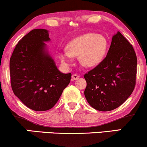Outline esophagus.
<instances>
[{"label": "esophagus", "mask_w": 147, "mask_h": 147, "mask_svg": "<svg viewBox=\"0 0 147 147\" xmlns=\"http://www.w3.org/2000/svg\"><path fill=\"white\" fill-rule=\"evenodd\" d=\"M79 78V76L75 74V75H72V81L77 80V79H78Z\"/></svg>", "instance_id": "1"}]
</instances>
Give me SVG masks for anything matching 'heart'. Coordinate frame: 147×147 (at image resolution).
<instances>
[{
	"label": "heart",
	"instance_id": "b5f03b06",
	"mask_svg": "<svg viewBox=\"0 0 147 147\" xmlns=\"http://www.w3.org/2000/svg\"><path fill=\"white\" fill-rule=\"evenodd\" d=\"M108 48L107 39L102 35L86 33L75 37L67 45L68 50L59 53L65 66L72 64V57H79L81 64L87 68L98 65L105 57Z\"/></svg>",
	"mask_w": 147,
	"mask_h": 147
}]
</instances>
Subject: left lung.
Segmentation results:
<instances>
[{
	"label": "left lung",
	"instance_id": "8db88e82",
	"mask_svg": "<svg viewBox=\"0 0 147 147\" xmlns=\"http://www.w3.org/2000/svg\"><path fill=\"white\" fill-rule=\"evenodd\" d=\"M137 57L133 46L119 32L113 36L106 58L84 75V95L99 111H110L129 97L136 86Z\"/></svg>",
	"mask_w": 147,
	"mask_h": 147
}]
</instances>
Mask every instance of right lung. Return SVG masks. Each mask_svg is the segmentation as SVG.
I'll list each match as a JSON object with an SVG mask.
<instances>
[{"label": "right lung", "instance_id": "right-lung-1", "mask_svg": "<svg viewBox=\"0 0 147 147\" xmlns=\"http://www.w3.org/2000/svg\"><path fill=\"white\" fill-rule=\"evenodd\" d=\"M50 41L48 30H32L18 41L9 61L14 95L36 111L52 109L71 79V73L57 68L45 43Z\"/></svg>", "mask_w": 147, "mask_h": 147}]
</instances>
